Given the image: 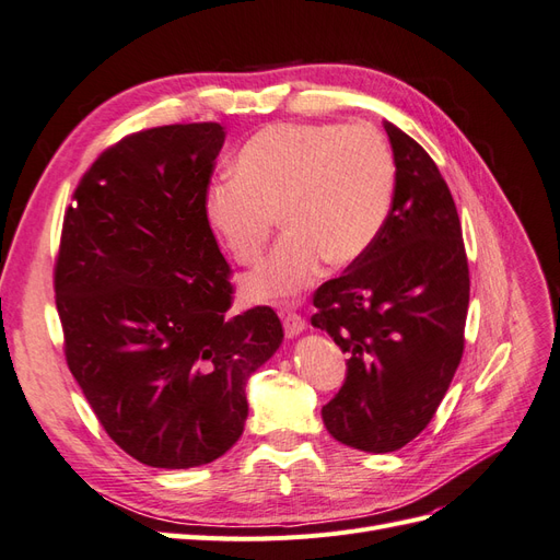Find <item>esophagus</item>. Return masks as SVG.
I'll return each instance as SVG.
<instances>
[{
  "mask_svg": "<svg viewBox=\"0 0 560 560\" xmlns=\"http://www.w3.org/2000/svg\"><path fill=\"white\" fill-rule=\"evenodd\" d=\"M280 315H282V327H284V334L290 336V338L299 336L303 329H306V319H303L299 313H294V311H282Z\"/></svg>",
  "mask_w": 560,
  "mask_h": 560,
  "instance_id": "esophagus-1",
  "label": "esophagus"
}]
</instances>
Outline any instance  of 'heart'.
<instances>
[{"label": "heart", "instance_id": "b5f03b06", "mask_svg": "<svg viewBox=\"0 0 560 560\" xmlns=\"http://www.w3.org/2000/svg\"><path fill=\"white\" fill-rule=\"evenodd\" d=\"M397 167L371 126L278 124L254 135L235 161V177L206 196L212 229L238 264H254L273 229L287 231L270 257L243 278L254 303L296 299L334 266L374 247L393 210Z\"/></svg>", "mask_w": 560, "mask_h": 560}]
</instances>
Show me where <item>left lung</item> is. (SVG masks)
I'll use <instances>...</instances> for the list:
<instances>
[{
	"label": "left lung",
	"mask_w": 560,
	"mask_h": 560,
	"mask_svg": "<svg viewBox=\"0 0 560 560\" xmlns=\"http://www.w3.org/2000/svg\"><path fill=\"white\" fill-rule=\"evenodd\" d=\"M397 167L387 222L364 257L313 296V327L348 352V374L322 406L329 434L366 453L416 439L463 360L469 268L460 219L436 163L383 124Z\"/></svg>",
	"instance_id": "left-lung-1"
}]
</instances>
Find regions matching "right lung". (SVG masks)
<instances>
[{
    "instance_id": "right-lung-1",
    "label": "right lung",
    "mask_w": 560,
    "mask_h": 560,
    "mask_svg": "<svg viewBox=\"0 0 560 560\" xmlns=\"http://www.w3.org/2000/svg\"><path fill=\"white\" fill-rule=\"evenodd\" d=\"M226 132H132L81 177L62 222L65 358L100 425L135 460L186 469L238 442L247 378L282 343L273 308L229 315L231 266L206 196Z\"/></svg>"
}]
</instances>
